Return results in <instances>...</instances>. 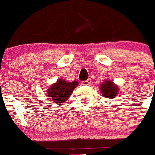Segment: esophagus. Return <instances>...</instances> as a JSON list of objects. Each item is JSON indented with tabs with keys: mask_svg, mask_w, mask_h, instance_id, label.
Listing matches in <instances>:
<instances>
[{
	"mask_svg": "<svg viewBox=\"0 0 155 155\" xmlns=\"http://www.w3.org/2000/svg\"><path fill=\"white\" fill-rule=\"evenodd\" d=\"M91 83V79H87V80H85L82 82V84L83 85H90Z\"/></svg>",
	"mask_w": 155,
	"mask_h": 155,
	"instance_id": "34e87169",
	"label": "esophagus"
}]
</instances>
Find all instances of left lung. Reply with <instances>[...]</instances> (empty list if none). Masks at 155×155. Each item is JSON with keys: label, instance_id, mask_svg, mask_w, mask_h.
I'll list each match as a JSON object with an SVG mask.
<instances>
[{"label": "left lung", "instance_id": "obj_1", "mask_svg": "<svg viewBox=\"0 0 155 155\" xmlns=\"http://www.w3.org/2000/svg\"><path fill=\"white\" fill-rule=\"evenodd\" d=\"M100 92L104 97L113 99L116 97L118 93V87L111 81H104L100 85Z\"/></svg>", "mask_w": 155, "mask_h": 155}]
</instances>
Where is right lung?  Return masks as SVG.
<instances>
[{
  "mask_svg": "<svg viewBox=\"0 0 155 155\" xmlns=\"http://www.w3.org/2000/svg\"><path fill=\"white\" fill-rule=\"evenodd\" d=\"M77 85V81L68 83L64 79H58V82L51 85L48 89L49 90H48V95L52 99V104L61 105L66 101Z\"/></svg>",
  "mask_w": 155,
  "mask_h": 155,
  "instance_id": "obj_1",
  "label": "right lung"
}]
</instances>
